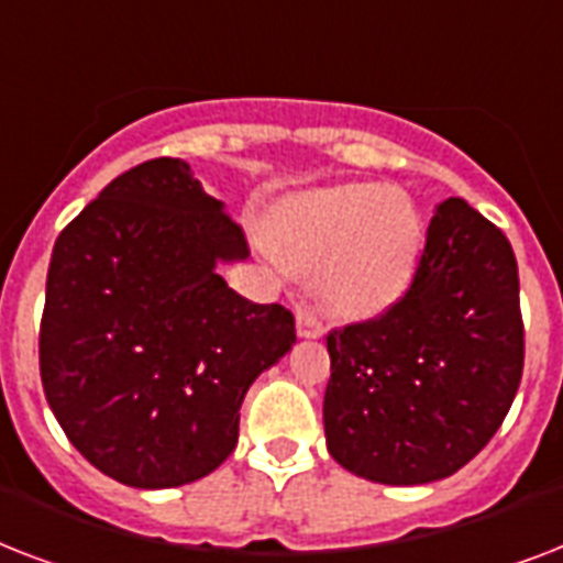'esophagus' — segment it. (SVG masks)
<instances>
[{
  "mask_svg": "<svg viewBox=\"0 0 563 563\" xmlns=\"http://www.w3.org/2000/svg\"><path fill=\"white\" fill-rule=\"evenodd\" d=\"M298 335L303 339H318V335H324V321L318 316L316 309H298Z\"/></svg>",
  "mask_w": 563,
  "mask_h": 563,
  "instance_id": "obj_1",
  "label": "esophagus"
}]
</instances>
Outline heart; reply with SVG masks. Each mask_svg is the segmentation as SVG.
Instances as JSON below:
<instances>
[{"mask_svg": "<svg viewBox=\"0 0 563 563\" xmlns=\"http://www.w3.org/2000/svg\"><path fill=\"white\" fill-rule=\"evenodd\" d=\"M420 242V216L409 195L374 184L298 195L272 221L280 263L298 274L318 268V295L342 312H374L400 298Z\"/></svg>", "mask_w": 563, "mask_h": 563, "instance_id": "heart-1", "label": "heart"}]
</instances>
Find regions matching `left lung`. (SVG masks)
<instances>
[{"mask_svg":"<svg viewBox=\"0 0 563 563\" xmlns=\"http://www.w3.org/2000/svg\"><path fill=\"white\" fill-rule=\"evenodd\" d=\"M327 450L362 479L423 485L488 444L523 376L517 260L506 233L446 198L400 298L327 333Z\"/></svg>","mask_w":563,"mask_h":563,"instance_id":"1","label":"left lung"}]
</instances>
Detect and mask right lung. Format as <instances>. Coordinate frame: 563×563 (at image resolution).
<instances>
[{
  "label": "right lung",
  "instance_id": "add662e5",
  "mask_svg": "<svg viewBox=\"0 0 563 563\" xmlns=\"http://www.w3.org/2000/svg\"><path fill=\"white\" fill-rule=\"evenodd\" d=\"M245 230L189 163L145 161L55 242L40 379L75 450L131 488L201 479L236 446L239 406L295 344V316L216 274Z\"/></svg>",
  "mask_w": 563,
  "mask_h": 563
}]
</instances>
